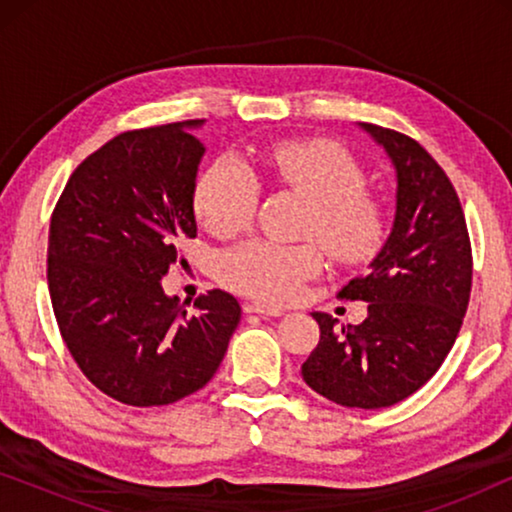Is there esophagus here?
Returning <instances> with one entry per match:
<instances>
[{
    "label": "esophagus",
    "instance_id": "1",
    "mask_svg": "<svg viewBox=\"0 0 512 512\" xmlns=\"http://www.w3.org/2000/svg\"><path fill=\"white\" fill-rule=\"evenodd\" d=\"M244 312L261 314V317H282L284 314L282 307H270V305H261V303H244Z\"/></svg>",
    "mask_w": 512,
    "mask_h": 512
}]
</instances>
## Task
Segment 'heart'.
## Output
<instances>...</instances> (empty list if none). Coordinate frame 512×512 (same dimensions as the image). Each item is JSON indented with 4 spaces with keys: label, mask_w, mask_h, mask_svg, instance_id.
Instances as JSON below:
<instances>
[{
    "label": "heart",
    "mask_w": 512,
    "mask_h": 512,
    "mask_svg": "<svg viewBox=\"0 0 512 512\" xmlns=\"http://www.w3.org/2000/svg\"><path fill=\"white\" fill-rule=\"evenodd\" d=\"M261 174L310 202L305 237L317 240L333 261L366 263L387 235L382 200L366 191V172L345 146L331 139H293L270 146ZM261 186L240 158H219L202 174L195 214L214 237L230 240L254 221ZM324 254L317 244L249 242L221 256V282L263 303H289L307 279L317 277Z\"/></svg>",
    "instance_id": "obj_1"
}]
</instances>
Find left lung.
<instances>
[{
    "label": "left lung",
    "mask_w": 512,
    "mask_h": 512,
    "mask_svg": "<svg viewBox=\"0 0 512 512\" xmlns=\"http://www.w3.org/2000/svg\"><path fill=\"white\" fill-rule=\"evenodd\" d=\"M396 167V219L370 272L338 291L368 303L359 326L335 328L314 312L319 342L303 380L345 408L401 403L436 375L450 354L471 298L473 254L464 209L452 181L415 139L363 123Z\"/></svg>",
    "instance_id": "1"
}]
</instances>
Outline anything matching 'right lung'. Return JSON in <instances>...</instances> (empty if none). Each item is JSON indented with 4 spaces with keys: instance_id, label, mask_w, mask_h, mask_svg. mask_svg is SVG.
I'll return each mask as SVG.
<instances>
[{
    "instance_id": "1",
    "label": "right lung",
    "mask_w": 512,
    "mask_h": 512,
    "mask_svg": "<svg viewBox=\"0 0 512 512\" xmlns=\"http://www.w3.org/2000/svg\"><path fill=\"white\" fill-rule=\"evenodd\" d=\"M202 121L153 125L109 139L69 177L48 228V293L81 373L118 403L149 408L195 394L219 370L240 324L221 289L186 314L160 279L184 265L198 235L195 174Z\"/></svg>"
}]
</instances>
